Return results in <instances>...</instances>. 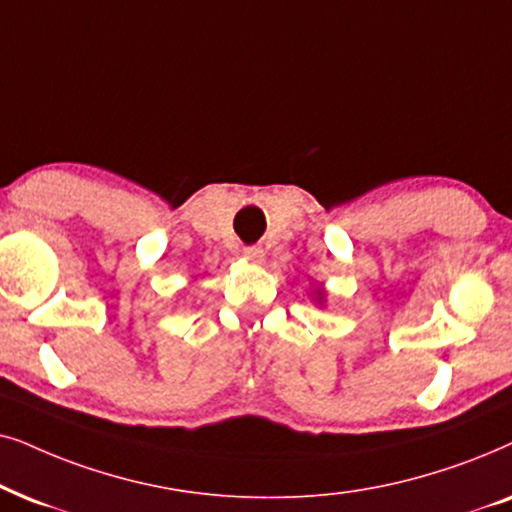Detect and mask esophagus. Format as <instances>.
Masks as SVG:
<instances>
[{
    "mask_svg": "<svg viewBox=\"0 0 512 512\" xmlns=\"http://www.w3.org/2000/svg\"><path fill=\"white\" fill-rule=\"evenodd\" d=\"M243 260H248L252 264H262L264 262V250L257 248V245H252V248H245L243 250Z\"/></svg>",
    "mask_w": 512,
    "mask_h": 512,
    "instance_id": "obj_1",
    "label": "esophagus"
}]
</instances>
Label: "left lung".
Listing matches in <instances>:
<instances>
[{"instance_id": "8db88e82", "label": "left lung", "mask_w": 512, "mask_h": 512, "mask_svg": "<svg viewBox=\"0 0 512 512\" xmlns=\"http://www.w3.org/2000/svg\"><path fill=\"white\" fill-rule=\"evenodd\" d=\"M311 299H313V304H318L320 309H323V306H325V290L320 288V285H318V288H313Z\"/></svg>"}]
</instances>
